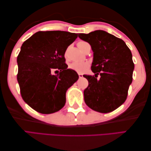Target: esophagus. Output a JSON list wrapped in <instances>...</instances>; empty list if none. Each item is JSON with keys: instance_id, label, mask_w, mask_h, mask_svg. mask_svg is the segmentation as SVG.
Wrapping results in <instances>:
<instances>
[{"instance_id": "esophagus-1", "label": "esophagus", "mask_w": 151, "mask_h": 151, "mask_svg": "<svg viewBox=\"0 0 151 151\" xmlns=\"http://www.w3.org/2000/svg\"><path fill=\"white\" fill-rule=\"evenodd\" d=\"M78 76H79V78H80L83 77V75H82V74H81V73H78Z\"/></svg>"}]
</instances>
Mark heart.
Wrapping results in <instances>:
<instances>
[{
  "label": "heart",
  "mask_w": 151,
  "mask_h": 151,
  "mask_svg": "<svg viewBox=\"0 0 151 151\" xmlns=\"http://www.w3.org/2000/svg\"><path fill=\"white\" fill-rule=\"evenodd\" d=\"M86 44H88L87 42H85V41H81L77 43V46L78 47L79 49L82 50L83 47H84ZM65 58H67V50H66L65 52ZM89 65L88 62H73L72 63H70L69 65V68L77 73H82L88 68Z\"/></svg>",
  "instance_id": "heart-1"
}]
</instances>
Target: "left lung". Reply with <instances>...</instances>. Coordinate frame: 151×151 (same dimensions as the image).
<instances>
[{"label":"left lung","mask_w":151,"mask_h":151,"mask_svg":"<svg viewBox=\"0 0 151 151\" xmlns=\"http://www.w3.org/2000/svg\"><path fill=\"white\" fill-rule=\"evenodd\" d=\"M81 40L89 43L93 51L91 65L94 76H83L89 85L84 91L88 107L100 113H109L126 101L132 82L134 63L132 52L123 40L103 30L79 34Z\"/></svg>","instance_id":"obj_1"}]
</instances>
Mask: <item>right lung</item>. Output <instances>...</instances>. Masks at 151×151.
Here are the masks:
<instances>
[{
    "label": "right lung",
    "mask_w": 151,
    "mask_h": 151,
    "mask_svg": "<svg viewBox=\"0 0 151 151\" xmlns=\"http://www.w3.org/2000/svg\"><path fill=\"white\" fill-rule=\"evenodd\" d=\"M77 37L65 31H40L22 43L17 59V81L22 99L39 113L61 110L67 90L78 81V74L67 68L64 57Z\"/></svg>",
    "instance_id": "obj_1"
}]
</instances>
